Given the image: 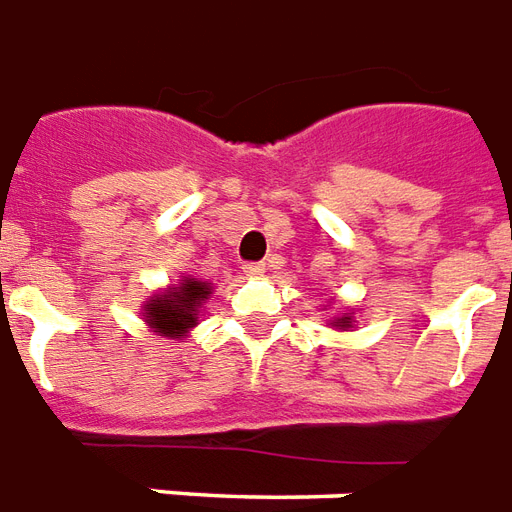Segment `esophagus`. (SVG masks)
<instances>
[{"label": "esophagus", "mask_w": 512, "mask_h": 512, "mask_svg": "<svg viewBox=\"0 0 512 512\" xmlns=\"http://www.w3.org/2000/svg\"><path fill=\"white\" fill-rule=\"evenodd\" d=\"M242 270H245V275H248V278H261V275H264V264H259V261H256V264H245Z\"/></svg>", "instance_id": "34e87169"}]
</instances>
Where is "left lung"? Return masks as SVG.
<instances>
[{"label": "left lung", "instance_id": "1", "mask_svg": "<svg viewBox=\"0 0 512 512\" xmlns=\"http://www.w3.org/2000/svg\"><path fill=\"white\" fill-rule=\"evenodd\" d=\"M327 322H330V327H335V330H352L354 316L352 313H338V316H330Z\"/></svg>", "mask_w": 512, "mask_h": 512}]
</instances>
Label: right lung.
Returning <instances> with one entry per match:
<instances>
[{"label": "right lung", "instance_id": "add662e5", "mask_svg": "<svg viewBox=\"0 0 512 512\" xmlns=\"http://www.w3.org/2000/svg\"><path fill=\"white\" fill-rule=\"evenodd\" d=\"M212 297V283L201 281L196 275H179V281L169 283L141 305V316L155 335L185 341L188 333L201 322L204 302Z\"/></svg>", "mask_w": 512, "mask_h": 512}]
</instances>
